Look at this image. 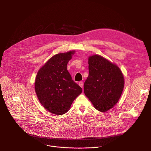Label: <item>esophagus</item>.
Wrapping results in <instances>:
<instances>
[{
    "label": "esophagus",
    "mask_w": 151,
    "mask_h": 151,
    "mask_svg": "<svg viewBox=\"0 0 151 151\" xmlns=\"http://www.w3.org/2000/svg\"><path fill=\"white\" fill-rule=\"evenodd\" d=\"M78 84H79V85L80 86V87H81V88H82V87H83V82H82V81H80V82H79Z\"/></svg>",
    "instance_id": "34e87169"
}]
</instances>
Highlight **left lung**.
I'll return each mask as SVG.
<instances>
[{
  "mask_svg": "<svg viewBox=\"0 0 151 151\" xmlns=\"http://www.w3.org/2000/svg\"><path fill=\"white\" fill-rule=\"evenodd\" d=\"M89 75L83 85L85 95L94 108L105 112L118 103L124 87V78L119 68L103 57H88Z\"/></svg>",
  "mask_w": 151,
  "mask_h": 151,
  "instance_id": "left-lung-1",
  "label": "left lung"
}]
</instances>
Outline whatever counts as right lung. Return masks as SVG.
Returning <instances> with one entry per match:
<instances>
[{
	"label": "right lung",
	"mask_w": 151,
	"mask_h": 151,
	"mask_svg": "<svg viewBox=\"0 0 151 151\" xmlns=\"http://www.w3.org/2000/svg\"><path fill=\"white\" fill-rule=\"evenodd\" d=\"M75 53V51H69L54 55L37 73L35 90L37 99L53 114L60 115L68 112L82 91L67 69V64Z\"/></svg>",
	"instance_id": "obj_1"
}]
</instances>
